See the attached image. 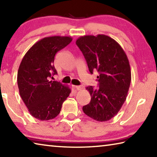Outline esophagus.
Masks as SVG:
<instances>
[{
	"label": "esophagus",
	"instance_id": "1",
	"mask_svg": "<svg viewBox=\"0 0 157 157\" xmlns=\"http://www.w3.org/2000/svg\"><path fill=\"white\" fill-rule=\"evenodd\" d=\"M74 88H75L76 90H81L83 88V87L82 86H74Z\"/></svg>",
	"mask_w": 157,
	"mask_h": 157
}]
</instances>
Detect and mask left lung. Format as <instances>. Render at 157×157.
<instances>
[{"instance_id": "8db88e82", "label": "left lung", "mask_w": 157, "mask_h": 157, "mask_svg": "<svg viewBox=\"0 0 157 157\" xmlns=\"http://www.w3.org/2000/svg\"><path fill=\"white\" fill-rule=\"evenodd\" d=\"M90 74L98 71L99 88L86 90L91 101L83 107L85 114L99 122L116 115L127 98L132 79L129 62L119 44L105 35H85L76 42Z\"/></svg>"}]
</instances>
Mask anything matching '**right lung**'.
Returning a JSON list of instances; mask_svg holds the SVG:
<instances>
[{"instance_id": "add662e5", "label": "right lung", "mask_w": 157, "mask_h": 157, "mask_svg": "<svg viewBox=\"0 0 157 157\" xmlns=\"http://www.w3.org/2000/svg\"><path fill=\"white\" fill-rule=\"evenodd\" d=\"M72 38L66 36L44 37L36 42L23 58L17 73L20 96L28 111L40 120H49L60 113L71 89L60 82L50 81L57 74L53 65L58 51Z\"/></svg>"}]
</instances>
